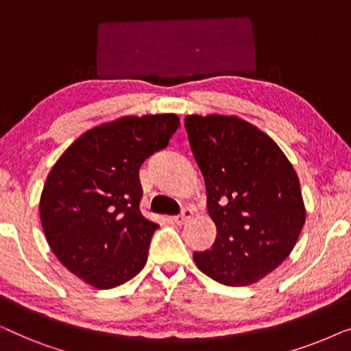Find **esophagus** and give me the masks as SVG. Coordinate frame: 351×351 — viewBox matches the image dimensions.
<instances>
[{"instance_id": "obj_1", "label": "esophagus", "mask_w": 351, "mask_h": 351, "mask_svg": "<svg viewBox=\"0 0 351 351\" xmlns=\"http://www.w3.org/2000/svg\"><path fill=\"white\" fill-rule=\"evenodd\" d=\"M191 215H193V210H191L190 208H184L179 215H174V222L177 225H184L191 219Z\"/></svg>"}]
</instances>
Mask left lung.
<instances>
[{
	"instance_id": "obj_1",
	"label": "left lung",
	"mask_w": 351,
	"mask_h": 351,
	"mask_svg": "<svg viewBox=\"0 0 351 351\" xmlns=\"http://www.w3.org/2000/svg\"><path fill=\"white\" fill-rule=\"evenodd\" d=\"M191 152L203 172L213 249L195 252L204 275L247 286L275 270L305 223L299 177L281 148L237 117H185Z\"/></svg>"
}]
</instances>
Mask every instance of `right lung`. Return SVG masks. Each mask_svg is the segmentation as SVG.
<instances>
[{
  "label": "right lung",
  "instance_id": "add662e5",
  "mask_svg": "<svg viewBox=\"0 0 351 351\" xmlns=\"http://www.w3.org/2000/svg\"><path fill=\"white\" fill-rule=\"evenodd\" d=\"M174 113L124 117L84 132L47 176L41 225L64 267L97 289H112L145 267L160 225L138 209V169L167 147L179 128Z\"/></svg>",
  "mask_w": 351,
  "mask_h": 351
}]
</instances>
